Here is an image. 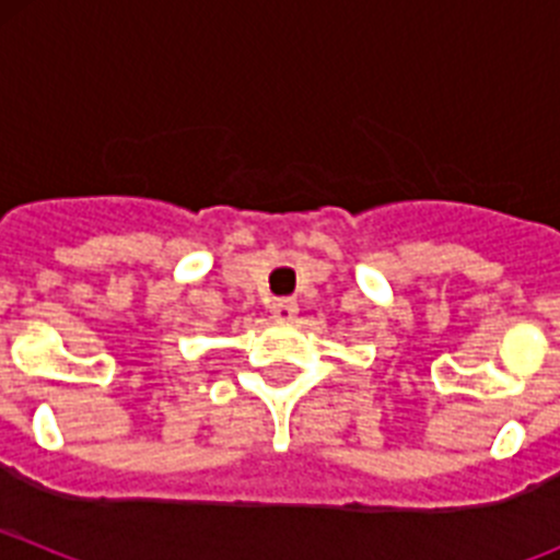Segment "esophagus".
Masks as SVG:
<instances>
[{"label": "esophagus", "instance_id": "esophagus-1", "mask_svg": "<svg viewBox=\"0 0 560 560\" xmlns=\"http://www.w3.org/2000/svg\"><path fill=\"white\" fill-rule=\"evenodd\" d=\"M271 316H275L277 323H291L296 316V303L294 300H275L271 303Z\"/></svg>", "mask_w": 560, "mask_h": 560}]
</instances>
